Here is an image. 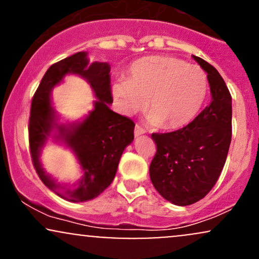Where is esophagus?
I'll list each match as a JSON object with an SVG mask.
<instances>
[{"mask_svg":"<svg viewBox=\"0 0 259 259\" xmlns=\"http://www.w3.org/2000/svg\"><path fill=\"white\" fill-rule=\"evenodd\" d=\"M145 133H146V132H145V129H142V127L139 126V125H135V136H136V138L144 135Z\"/></svg>","mask_w":259,"mask_h":259,"instance_id":"1","label":"esophagus"}]
</instances>
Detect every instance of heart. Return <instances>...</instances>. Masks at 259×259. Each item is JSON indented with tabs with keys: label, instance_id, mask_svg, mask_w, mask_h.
Listing matches in <instances>:
<instances>
[{
	"label": "heart",
	"instance_id": "1",
	"mask_svg": "<svg viewBox=\"0 0 259 259\" xmlns=\"http://www.w3.org/2000/svg\"><path fill=\"white\" fill-rule=\"evenodd\" d=\"M120 112L133 115L145 108L147 123L180 129L201 109L207 92L206 74L197 65L169 56H148L133 62L125 81L112 88Z\"/></svg>",
	"mask_w": 259,
	"mask_h": 259
}]
</instances>
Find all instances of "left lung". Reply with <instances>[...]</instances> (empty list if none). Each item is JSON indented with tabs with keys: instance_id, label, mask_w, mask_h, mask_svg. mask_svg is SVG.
I'll list each match as a JSON object with an SVG mask.
<instances>
[{
	"instance_id": "left-lung-1",
	"label": "left lung",
	"mask_w": 259,
	"mask_h": 259,
	"mask_svg": "<svg viewBox=\"0 0 259 259\" xmlns=\"http://www.w3.org/2000/svg\"><path fill=\"white\" fill-rule=\"evenodd\" d=\"M192 58L207 73L209 105L183 129L152 134L157 152L150 165L151 181L163 198L177 206L195 203L212 190L231 142L230 92L213 65Z\"/></svg>"
}]
</instances>
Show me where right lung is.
Instances as JSON below:
<instances>
[{
    "instance_id": "add662e5",
    "label": "right lung",
    "mask_w": 259,
    "mask_h": 259,
    "mask_svg": "<svg viewBox=\"0 0 259 259\" xmlns=\"http://www.w3.org/2000/svg\"><path fill=\"white\" fill-rule=\"evenodd\" d=\"M109 72L108 63H90L88 52H78L47 69L31 101L29 144L34 167L45 185L69 202H86L102 194L134 140V121L109 108L113 102ZM67 75L86 79L97 97L94 108L75 122L63 120L52 105V90ZM49 142L68 148L76 156L82 178L72 186L59 183L44 170L40 154Z\"/></svg>"
}]
</instances>
